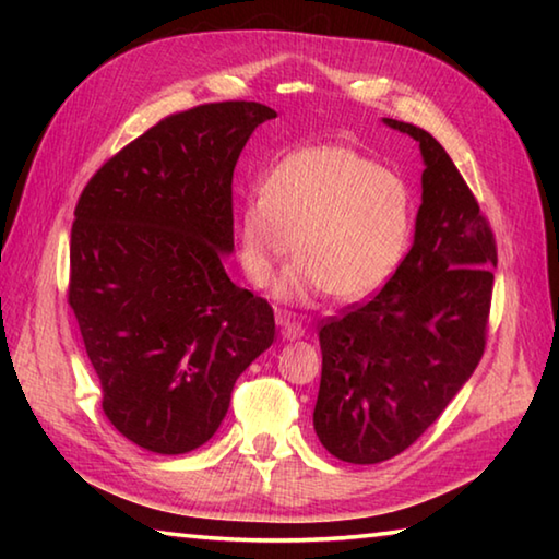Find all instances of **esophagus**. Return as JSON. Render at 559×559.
Returning <instances> with one entry per match:
<instances>
[{"label":"esophagus","instance_id":"obj_1","mask_svg":"<svg viewBox=\"0 0 559 559\" xmlns=\"http://www.w3.org/2000/svg\"><path fill=\"white\" fill-rule=\"evenodd\" d=\"M278 325H281V335L286 340H300L306 335V328H302L298 320H290L288 316H278Z\"/></svg>","mask_w":559,"mask_h":559}]
</instances>
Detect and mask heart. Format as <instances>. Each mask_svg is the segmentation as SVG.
Returning a JSON list of instances; mask_svg holds the SVG:
<instances>
[{
    "mask_svg": "<svg viewBox=\"0 0 559 559\" xmlns=\"http://www.w3.org/2000/svg\"><path fill=\"white\" fill-rule=\"evenodd\" d=\"M414 200L404 179L345 145L298 150L271 169L263 194L239 214V259L253 286H269L293 249L300 261L278 298L306 306L323 293L372 296L409 249Z\"/></svg>",
    "mask_w": 559,
    "mask_h": 559,
    "instance_id": "obj_1",
    "label": "heart"
}]
</instances>
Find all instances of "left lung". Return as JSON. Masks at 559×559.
Segmentation results:
<instances>
[{"mask_svg": "<svg viewBox=\"0 0 559 559\" xmlns=\"http://www.w3.org/2000/svg\"><path fill=\"white\" fill-rule=\"evenodd\" d=\"M419 143L421 206L414 243L384 288L320 328L323 374L313 427L347 463H380L427 431L476 370L498 263L496 236L437 140L384 118Z\"/></svg>", "mask_w": 559, "mask_h": 559, "instance_id": "obj_1", "label": "left lung"}]
</instances>
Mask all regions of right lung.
I'll use <instances>...</instances> for the list:
<instances>
[{
  "mask_svg": "<svg viewBox=\"0 0 559 559\" xmlns=\"http://www.w3.org/2000/svg\"><path fill=\"white\" fill-rule=\"evenodd\" d=\"M271 118L253 100L175 112L112 155L75 204L69 306L103 412L147 451L210 441L239 374L276 335L273 308L222 263L236 159Z\"/></svg>",
  "mask_w": 559,
  "mask_h": 559,
  "instance_id": "1",
  "label": "right lung"
}]
</instances>
